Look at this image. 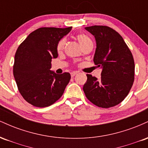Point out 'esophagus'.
Returning <instances> with one entry per match:
<instances>
[{
  "label": "esophagus",
  "instance_id": "34e87169",
  "mask_svg": "<svg viewBox=\"0 0 148 148\" xmlns=\"http://www.w3.org/2000/svg\"><path fill=\"white\" fill-rule=\"evenodd\" d=\"M77 72H71V76H72V77H73V76H74L76 75V74H77Z\"/></svg>",
  "mask_w": 148,
  "mask_h": 148
}]
</instances>
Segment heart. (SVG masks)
<instances>
[{"label": "heart", "mask_w": 148, "mask_h": 148, "mask_svg": "<svg viewBox=\"0 0 148 148\" xmlns=\"http://www.w3.org/2000/svg\"><path fill=\"white\" fill-rule=\"evenodd\" d=\"M76 39L78 40V41L79 42V43L81 44V45L82 46L83 48L87 47L89 45H92V42L90 40L89 37L87 36L85 34H79L76 36ZM66 44V39L62 38L59 41L57 45V50L58 52H61L63 50L64 48V46Z\"/></svg>", "instance_id": "heart-1"}]
</instances>
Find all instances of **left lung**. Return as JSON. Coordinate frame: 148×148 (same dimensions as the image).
I'll list each match as a JSON object with an SVG mask.
<instances>
[{"instance_id": "obj_1", "label": "left lung", "mask_w": 148, "mask_h": 148, "mask_svg": "<svg viewBox=\"0 0 148 148\" xmlns=\"http://www.w3.org/2000/svg\"><path fill=\"white\" fill-rule=\"evenodd\" d=\"M95 38V64L102 69L97 79L86 74L84 90L86 97L96 106L110 108L125 99L134 81L135 64L132 52L118 32L105 25L86 27Z\"/></svg>"}]
</instances>
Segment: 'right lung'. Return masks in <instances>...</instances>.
I'll list each match as a JSON object with an SVG mask.
<instances>
[{"label": "right lung", "instance_id": "1", "mask_svg": "<svg viewBox=\"0 0 148 148\" xmlns=\"http://www.w3.org/2000/svg\"><path fill=\"white\" fill-rule=\"evenodd\" d=\"M72 27L40 28L32 32L16 50L13 74L18 91L34 106L47 107L63 94L70 81L68 72L57 74L51 68L52 58L58 56L57 45Z\"/></svg>", "mask_w": 148, "mask_h": 148}]
</instances>
